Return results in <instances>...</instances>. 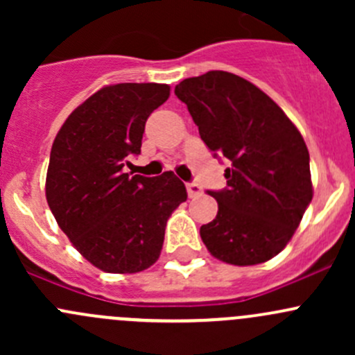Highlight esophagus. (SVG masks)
I'll return each instance as SVG.
<instances>
[{"label": "esophagus", "instance_id": "obj_1", "mask_svg": "<svg viewBox=\"0 0 355 355\" xmlns=\"http://www.w3.org/2000/svg\"><path fill=\"white\" fill-rule=\"evenodd\" d=\"M187 194L189 198H198V196L202 194V189H200L198 184L192 182V184H187Z\"/></svg>", "mask_w": 355, "mask_h": 355}]
</instances>
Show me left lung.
Returning <instances> with one entry per match:
<instances>
[{"label": "left lung", "instance_id": "left-lung-1", "mask_svg": "<svg viewBox=\"0 0 355 355\" xmlns=\"http://www.w3.org/2000/svg\"><path fill=\"white\" fill-rule=\"evenodd\" d=\"M175 94L187 105L204 144L230 161L227 189L200 239L223 263H266L288 244L311 199L309 151L284 110L259 87L230 71L182 80Z\"/></svg>", "mask_w": 355, "mask_h": 355}]
</instances>
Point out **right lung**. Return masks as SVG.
<instances>
[{
  "mask_svg": "<svg viewBox=\"0 0 355 355\" xmlns=\"http://www.w3.org/2000/svg\"><path fill=\"white\" fill-rule=\"evenodd\" d=\"M170 96L166 84H114L75 108L56 134L46 199L75 249L108 273H139L156 263L184 182L123 173L141 155L149 114Z\"/></svg>",
  "mask_w": 355,
  "mask_h": 355,
  "instance_id": "add662e5",
  "label": "right lung"
}]
</instances>
